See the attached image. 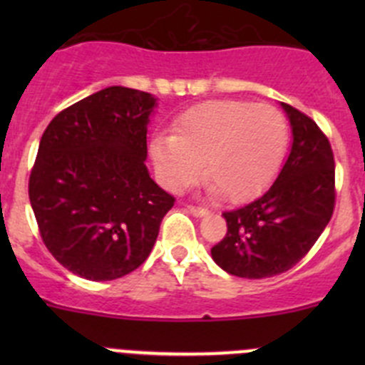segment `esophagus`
Segmentation results:
<instances>
[{"instance_id":"34e87169","label":"esophagus","mask_w":365,"mask_h":365,"mask_svg":"<svg viewBox=\"0 0 365 365\" xmlns=\"http://www.w3.org/2000/svg\"><path fill=\"white\" fill-rule=\"evenodd\" d=\"M186 210H188L190 214L195 215V217H206V215L210 214V212L206 210V208H201V206H193V205L186 206Z\"/></svg>"}]
</instances>
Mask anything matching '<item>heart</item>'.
I'll return each instance as SVG.
<instances>
[{"instance_id":"b5f03b06","label":"heart","mask_w":365,"mask_h":365,"mask_svg":"<svg viewBox=\"0 0 365 365\" xmlns=\"http://www.w3.org/2000/svg\"><path fill=\"white\" fill-rule=\"evenodd\" d=\"M285 148L287 122L278 109L222 98L180 113L173 122V135L151 138L150 157L164 188H188L202 170L208 192L243 202L272 180Z\"/></svg>"}]
</instances>
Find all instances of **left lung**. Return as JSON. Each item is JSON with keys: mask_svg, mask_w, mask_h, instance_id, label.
<instances>
[{"mask_svg": "<svg viewBox=\"0 0 365 365\" xmlns=\"http://www.w3.org/2000/svg\"><path fill=\"white\" fill-rule=\"evenodd\" d=\"M292 130L291 153L259 199L225 212L227 235L212 247L225 272L247 279L287 272L312 248L334 210V157L312 118L283 104Z\"/></svg>", "mask_w": 365, "mask_h": 365, "instance_id": "8db88e82", "label": "left lung"}]
</instances>
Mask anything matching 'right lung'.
<instances>
[{"label":"right lung","instance_id":"obj_1","mask_svg":"<svg viewBox=\"0 0 365 365\" xmlns=\"http://www.w3.org/2000/svg\"><path fill=\"white\" fill-rule=\"evenodd\" d=\"M155 108L150 93L111 86L58 113L41 135L29 199L45 247L80 278L138 269L175 202L144 164Z\"/></svg>","mask_w":365,"mask_h":365}]
</instances>
